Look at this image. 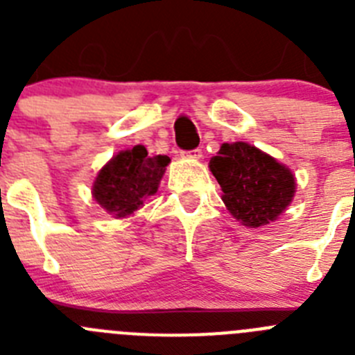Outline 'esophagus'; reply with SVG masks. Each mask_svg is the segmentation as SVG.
<instances>
[{"label":"esophagus","instance_id":"obj_1","mask_svg":"<svg viewBox=\"0 0 355 355\" xmlns=\"http://www.w3.org/2000/svg\"><path fill=\"white\" fill-rule=\"evenodd\" d=\"M183 158H193V159H199L202 156V149H192V150H183L181 153Z\"/></svg>","mask_w":355,"mask_h":355}]
</instances>
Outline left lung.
I'll list each match as a JSON object with an SVG mask.
<instances>
[{
	"label": "left lung",
	"mask_w": 355,
	"mask_h": 355,
	"mask_svg": "<svg viewBox=\"0 0 355 355\" xmlns=\"http://www.w3.org/2000/svg\"><path fill=\"white\" fill-rule=\"evenodd\" d=\"M209 168L231 215L249 227L275 220L290 205L295 178L284 165L245 142L222 144Z\"/></svg>",
	"instance_id": "1"
}]
</instances>
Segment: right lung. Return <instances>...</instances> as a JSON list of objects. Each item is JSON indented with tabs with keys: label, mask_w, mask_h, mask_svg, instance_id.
Wrapping results in <instances>:
<instances>
[{
	"label": "right lung",
	"mask_w": 355,
	"mask_h": 355,
	"mask_svg": "<svg viewBox=\"0 0 355 355\" xmlns=\"http://www.w3.org/2000/svg\"><path fill=\"white\" fill-rule=\"evenodd\" d=\"M168 156H149L144 146L122 150L106 163L94 183V199L114 216H126L155 196Z\"/></svg>",
	"instance_id": "add662e5"
}]
</instances>
